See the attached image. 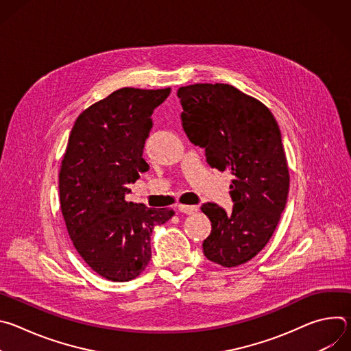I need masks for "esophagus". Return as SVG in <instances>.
<instances>
[{
    "instance_id": "esophagus-1",
    "label": "esophagus",
    "mask_w": 351,
    "mask_h": 351,
    "mask_svg": "<svg viewBox=\"0 0 351 351\" xmlns=\"http://www.w3.org/2000/svg\"><path fill=\"white\" fill-rule=\"evenodd\" d=\"M179 211L180 213H183V214H187V215H191V214H194V213H197V206H183V204H180L179 207Z\"/></svg>"
}]
</instances>
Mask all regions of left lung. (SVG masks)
Masks as SVG:
<instances>
[{
    "instance_id": "8db88e82",
    "label": "left lung",
    "mask_w": 351,
    "mask_h": 351,
    "mask_svg": "<svg viewBox=\"0 0 351 351\" xmlns=\"http://www.w3.org/2000/svg\"><path fill=\"white\" fill-rule=\"evenodd\" d=\"M178 97L189 140L206 149L211 168L232 175V213L215 203L202 206L211 221L204 256L237 267L267 245L286 206L290 179L278 122L258 99L230 84H191Z\"/></svg>"
}]
</instances>
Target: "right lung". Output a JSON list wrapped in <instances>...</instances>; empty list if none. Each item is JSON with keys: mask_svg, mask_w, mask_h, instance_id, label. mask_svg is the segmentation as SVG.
I'll return each mask as SVG.
<instances>
[{"mask_svg": "<svg viewBox=\"0 0 351 351\" xmlns=\"http://www.w3.org/2000/svg\"><path fill=\"white\" fill-rule=\"evenodd\" d=\"M171 88L123 87L76 119L60 171V199L68 233L86 264L112 282L138 276L152 258L154 226L171 208L126 199L129 184L148 171L143 149L154 110Z\"/></svg>", "mask_w": 351, "mask_h": 351, "instance_id": "obj_1", "label": "right lung"}]
</instances>
